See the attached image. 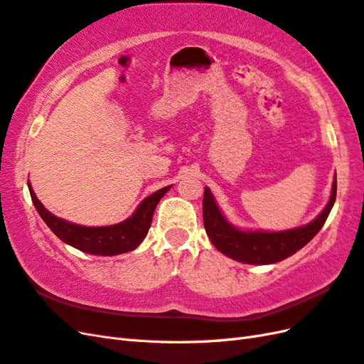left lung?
I'll return each mask as SVG.
<instances>
[{
  "label": "left lung",
  "instance_id": "obj_1",
  "mask_svg": "<svg viewBox=\"0 0 364 364\" xmlns=\"http://www.w3.org/2000/svg\"><path fill=\"white\" fill-rule=\"evenodd\" d=\"M337 174H333L331 198L323 211L312 222L283 231L242 230L225 218L208 186L203 191V225L211 243L227 257L250 264L277 263L296 254L312 240L336 203Z\"/></svg>",
  "mask_w": 364,
  "mask_h": 364
}]
</instances>
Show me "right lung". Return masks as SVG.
<instances>
[{"mask_svg": "<svg viewBox=\"0 0 364 364\" xmlns=\"http://www.w3.org/2000/svg\"><path fill=\"white\" fill-rule=\"evenodd\" d=\"M27 183L38 214L41 215V219L53 231L56 237H60L64 243L76 250L93 255H117L130 252L139 247L145 235L149 234L156 206L165 193L171 188V185L164 186V188L150 194L139 203L129 219L119 223L107 225V227H84V225L58 218L44 208V205L36 198L31 182Z\"/></svg>", "mask_w": 364, "mask_h": 364, "instance_id": "add662e5", "label": "right lung"}]
</instances>
